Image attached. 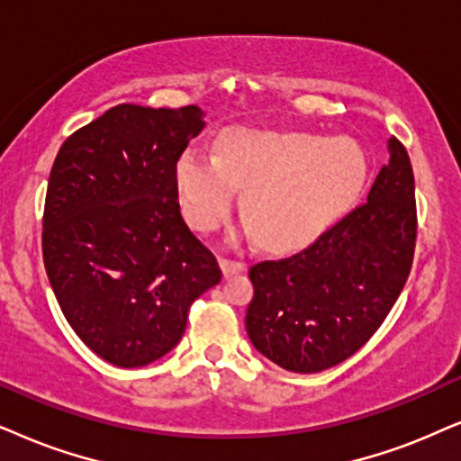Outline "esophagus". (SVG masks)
<instances>
[{
	"label": "esophagus",
	"instance_id": "esophagus-1",
	"mask_svg": "<svg viewBox=\"0 0 461 461\" xmlns=\"http://www.w3.org/2000/svg\"><path fill=\"white\" fill-rule=\"evenodd\" d=\"M219 266H221V272H223V276L227 278V276H234V274H240V272H244V266L242 261H234V259H225V258H221L219 259Z\"/></svg>",
	"mask_w": 461,
	"mask_h": 461
}]
</instances>
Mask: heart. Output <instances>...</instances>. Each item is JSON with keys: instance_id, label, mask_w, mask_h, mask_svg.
I'll list each match as a JSON object with an SVG mask.
<instances>
[{"instance_id": "heart-1", "label": "heart", "mask_w": 461, "mask_h": 461, "mask_svg": "<svg viewBox=\"0 0 461 461\" xmlns=\"http://www.w3.org/2000/svg\"><path fill=\"white\" fill-rule=\"evenodd\" d=\"M366 178L357 142L308 131L231 130L219 155L187 149L176 163L178 202L195 230L217 227L240 187L244 219L274 250L317 240L355 206Z\"/></svg>"}]
</instances>
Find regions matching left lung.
<instances>
[{
	"label": "left lung",
	"instance_id": "obj_1",
	"mask_svg": "<svg viewBox=\"0 0 461 461\" xmlns=\"http://www.w3.org/2000/svg\"><path fill=\"white\" fill-rule=\"evenodd\" d=\"M387 153L368 202L302 253L249 270L247 334L285 370L312 375L351 357L404 289L417 238L415 176L395 138Z\"/></svg>",
	"mask_w": 461,
	"mask_h": 461
}]
</instances>
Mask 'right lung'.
<instances>
[{"instance_id": "1", "label": "right lung", "mask_w": 461, "mask_h": 461, "mask_svg": "<svg viewBox=\"0 0 461 461\" xmlns=\"http://www.w3.org/2000/svg\"><path fill=\"white\" fill-rule=\"evenodd\" d=\"M203 127L197 106L121 104L72 133L52 163L46 274L76 336L119 368L170 353L189 306L221 281L176 191V163Z\"/></svg>"}]
</instances>
